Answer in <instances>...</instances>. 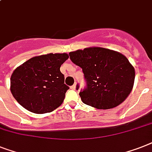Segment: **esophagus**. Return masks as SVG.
Masks as SVG:
<instances>
[{
    "mask_svg": "<svg viewBox=\"0 0 152 152\" xmlns=\"http://www.w3.org/2000/svg\"><path fill=\"white\" fill-rule=\"evenodd\" d=\"M76 84L75 83V84L72 85V87H71V89H72V90H75V89H76Z\"/></svg>",
    "mask_w": 152,
    "mask_h": 152,
    "instance_id": "esophagus-1",
    "label": "esophagus"
}]
</instances>
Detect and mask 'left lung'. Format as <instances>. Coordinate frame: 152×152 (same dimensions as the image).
<instances>
[{"label": "left lung", "instance_id": "8db88e82", "mask_svg": "<svg viewBox=\"0 0 152 152\" xmlns=\"http://www.w3.org/2000/svg\"><path fill=\"white\" fill-rule=\"evenodd\" d=\"M69 55L72 62L82 69L87 81L86 89L80 92L84 104L97 109H109L129 96L134 87L135 69L125 55L98 47Z\"/></svg>", "mask_w": 152, "mask_h": 152}]
</instances>
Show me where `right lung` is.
Returning a JSON list of instances; mask_svg holds the SVG:
<instances>
[{"label":"right lung","mask_w":152,"mask_h":152,"mask_svg":"<svg viewBox=\"0 0 152 152\" xmlns=\"http://www.w3.org/2000/svg\"><path fill=\"white\" fill-rule=\"evenodd\" d=\"M68 58L66 53H50L33 57L16 68L11 76L10 87L15 99L23 108L37 114L58 108L69 89L60 71Z\"/></svg>","instance_id":"obj_1"}]
</instances>
